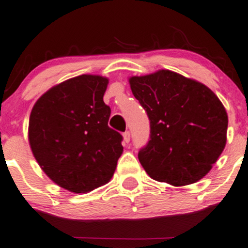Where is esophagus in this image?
Listing matches in <instances>:
<instances>
[{
    "instance_id": "1",
    "label": "esophagus",
    "mask_w": 248,
    "mask_h": 248,
    "mask_svg": "<svg viewBox=\"0 0 248 248\" xmlns=\"http://www.w3.org/2000/svg\"><path fill=\"white\" fill-rule=\"evenodd\" d=\"M122 136H124V143H129V141H130V133L129 132H124V134H122Z\"/></svg>"
}]
</instances>
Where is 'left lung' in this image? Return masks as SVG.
<instances>
[{"label": "left lung", "mask_w": 248, "mask_h": 248, "mask_svg": "<svg viewBox=\"0 0 248 248\" xmlns=\"http://www.w3.org/2000/svg\"><path fill=\"white\" fill-rule=\"evenodd\" d=\"M129 84L150 120V141L139 153L145 172L175 187L201 180L226 144L222 101L202 83L166 69L132 76Z\"/></svg>", "instance_id": "left-lung-1"}]
</instances>
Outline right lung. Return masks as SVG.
<instances>
[{
	"label": "right lung",
	"instance_id": "add662e5",
	"mask_svg": "<svg viewBox=\"0 0 248 248\" xmlns=\"http://www.w3.org/2000/svg\"><path fill=\"white\" fill-rule=\"evenodd\" d=\"M108 78L80 75L50 88L37 100L29 121V143L41 170L73 193H88L114 174L122 136L108 127L104 103Z\"/></svg>",
	"mask_w": 248,
	"mask_h": 248
}]
</instances>
